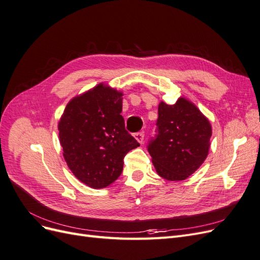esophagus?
<instances>
[{"instance_id": "obj_1", "label": "esophagus", "mask_w": 260, "mask_h": 260, "mask_svg": "<svg viewBox=\"0 0 260 260\" xmlns=\"http://www.w3.org/2000/svg\"><path fill=\"white\" fill-rule=\"evenodd\" d=\"M133 137H135V139L138 141L139 143L142 144L143 143V140H144V133L143 132H137L133 135Z\"/></svg>"}]
</instances>
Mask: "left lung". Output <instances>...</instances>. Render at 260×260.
Here are the masks:
<instances>
[{
    "label": "left lung",
    "mask_w": 260,
    "mask_h": 260,
    "mask_svg": "<svg viewBox=\"0 0 260 260\" xmlns=\"http://www.w3.org/2000/svg\"><path fill=\"white\" fill-rule=\"evenodd\" d=\"M157 135L148 144L154 167L168 181L185 180L206 159L211 125L191 101L179 98L174 105H158Z\"/></svg>",
    "instance_id": "1"
}]
</instances>
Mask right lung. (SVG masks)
I'll return each mask as SVG.
<instances>
[{
  "mask_svg": "<svg viewBox=\"0 0 260 260\" xmlns=\"http://www.w3.org/2000/svg\"><path fill=\"white\" fill-rule=\"evenodd\" d=\"M122 92L100 83L69 101L58 121L59 143L68 168L92 188L111 185L123 158L140 146L124 128Z\"/></svg>",
  "mask_w": 260,
  "mask_h": 260,
  "instance_id": "add662e5",
  "label": "right lung"
}]
</instances>
